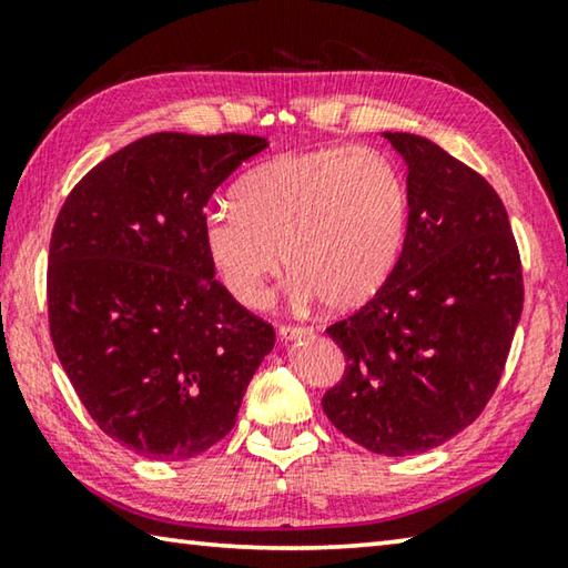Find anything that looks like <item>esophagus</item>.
I'll list each match as a JSON object with an SVG mask.
<instances>
[{
  "mask_svg": "<svg viewBox=\"0 0 568 568\" xmlns=\"http://www.w3.org/2000/svg\"><path fill=\"white\" fill-rule=\"evenodd\" d=\"M277 333H281L283 341H295V338H305V335H311V328H303V325H281Z\"/></svg>",
  "mask_w": 568,
  "mask_h": 568,
  "instance_id": "esophagus-1",
  "label": "esophagus"
}]
</instances>
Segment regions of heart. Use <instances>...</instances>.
Returning <instances> with one entry per match:
<instances>
[{"label":"heart","instance_id":"obj_1","mask_svg":"<svg viewBox=\"0 0 568 568\" xmlns=\"http://www.w3.org/2000/svg\"><path fill=\"white\" fill-rule=\"evenodd\" d=\"M406 223V182L386 152L323 148L250 170L235 187V207L205 215L203 243L237 303L263 305L285 261L297 301L321 297L343 313L386 285Z\"/></svg>","mask_w":568,"mask_h":568}]
</instances>
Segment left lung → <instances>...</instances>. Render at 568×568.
Masks as SVG:
<instances>
[{
    "label": "left lung",
    "instance_id": "obj_1",
    "mask_svg": "<svg viewBox=\"0 0 568 568\" xmlns=\"http://www.w3.org/2000/svg\"><path fill=\"white\" fill-rule=\"evenodd\" d=\"M383 138L408 165L406 240L386 285L325 331L345 373L323 410L358 446L398 458L446 444L486 408L524 277L506 207L476 170L420 134Z\"/></svg>",
    "mask_w": 568,
    "mask_h": 568
}]
</instances>
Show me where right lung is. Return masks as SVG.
Listing matches in <instances>:
<instances>
[{
  "label": "right lung",
  "mask_w": 568,
  "mask_h": 568,
  "mask_svg": "<svg viewBox=\"0 0 568 568\" xmlns=\"http://www.w3.org/2000/svg\"><path fill=\"white\" fill-rule=\"evenodd\" d=\"M255 134L155 132L92 168L57 215L50 333L92 420L138 456L182 460L235 426L275 331L215 281L205 205Z\"/></svg>",
  "instance_id": "1"
}]
</instances>
